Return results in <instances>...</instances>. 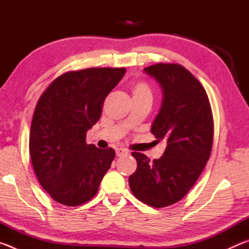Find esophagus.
<instances>
[{"label":"esophagus","instance_id":"esophagus-1","mask_svg":"<svg viewBox=\"0 0 249 249\" xmlns=\"http://www.w3.org/2000/svg\"><path fill=\"white\" fill-rule=\"evenodd\" d=\"M115 153H116V156H117V157H122V156L127 155V154H128V151L126 150V149H124V148H117Z\"/></svg>","mask_w":249,"mask_h":249}]
</instances>
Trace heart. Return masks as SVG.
<instances>
[{"label":"heart","mask_w":249,"mask_h":249,"mask_svg":"<svg viewBox=\"0 0 249 249\" xmlns=\"http://www.w3.org/2000/svg\"><path fill=\"white\" fill-rule=\"evenodd\" d=\"M133 98H151V91L145 81L137 82L133 87Z\"/></svg>","instance_id":"obj_1"}]
</instances>
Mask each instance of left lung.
Here are the masks:
<instances>
[{"instance_id": "8db88e82", "label": "left lung", "mask_w": 249, "mask_h": 249, "mask_svg": "<svg viewBox=\"0 0 249 249\" xmlns=\"http://www.w3.org/2000/svg\"><path fill=\"white\" fill-rule=\"evenodd\" d=\"M162 90V104L151 126L157 142L167 141L159 159L134 151L137 169L129 176L133 195L154 208L175 204L190 191L210 158L213 115L208 94L190 71L178 64L144 69Z\"/></svg>"}]
</instances>
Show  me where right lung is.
Wrapping results in <instances>:
<instances>
[{"label":"right lung","mask_w":249,"mask_h":249,"mask_svg":"<svg viewBox=\"0 0 249 249\" xmlns=\"http://www.w3.org/2000/svg\"><path fill=\"white\" fill-rule=\"evenodd\" d=\"M125 68H88L59 75L37 102L29 154L41 187L58 203L77 206L98 192L115 151L86 142L99 121L104 100Z\"/></svg>","instance_id":"right-lung-1"}]
</instances>
